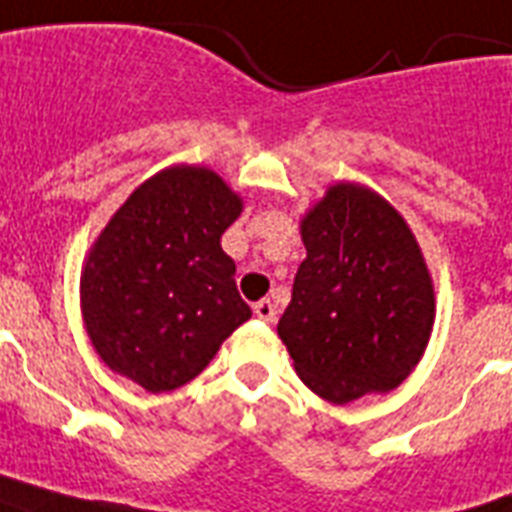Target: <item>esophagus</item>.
<instances>
[{
	"mask_svg": "<svg viewBox=\"0 0 512 512\" xmlns=\"http://www.w3.org/2000/svg\"><path fill=\"white\" fill-rule=\"evenodd\" d=\"M252 308H255V316L260 321H268V324L276 321V305H273L271 300H260V303H255Z\"/></svg>",
	"mask_w": 512,
	"mask_h": 512,
	"instance_id": "obj_1",
	"label": "esophagus"
}]
</instances>
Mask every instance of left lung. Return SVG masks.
<instances>
[{
    "label": "left lung",
    "mask_w": 512,
    "mask_h": 512,
    "mask_svg": "<svg viewBox=\"0 0 512 512\" xmlns=\"http://www.w3.org/2000/svg\"><path fill=\"white\" fill-rule=\"evenodd\" d=\"M305 260L279 337L297 377L332 404L388 393L420 364L436 289L412 228L361 183L329 185L300 220Z\"/></svg>",
    "instance_id": "obj_1"
}]
</instances>
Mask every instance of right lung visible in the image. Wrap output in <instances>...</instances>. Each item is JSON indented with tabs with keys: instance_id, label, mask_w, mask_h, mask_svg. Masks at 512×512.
<instances>
[{
	"instance_id": "1",
	"label": "right lung",
	"mask_w": 512,
	"mask_h": 512,
	"mask_svg": "<svg viewBox=\"0 0 512 512\" xmlns=\"http://www.w3.org/2000/svg\"><path fill=\"white\" fill-rule=\"evenodd\" d=\"M244 201L199 164H172L140 183L82 265L79 300L92 348L148 393L191 382L252 316L236 263L220 247Z\"/></svg>"
}]
</instances>
